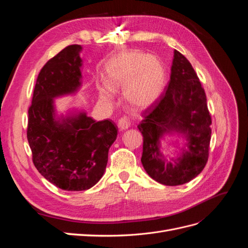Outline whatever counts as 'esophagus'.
Here are the masks:
<instances>
[{"label": "esophagus", "mask_w": 248, "mask_h": 248, "mask_svg": "<svg viewBox=\"0 0 248 248\" xmlns=\"http://www.w3.org/2000/svg\"><path fill=\"white\" fill-rule=\"evenodd\" d=\"M118 127H119V129L121 130V131H124V130H126V129H128L129 127H130L129 120L127 119L126 117L121 118V119L119 120V122H118Z\"/></svg>", "instance_id": "1"}]
</instances>
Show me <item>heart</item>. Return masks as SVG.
<instances>
[{
	"label": "heart",
	"mask_w": 248,
	"mask_h": 248,
	"mask_svg": "<svg viewBox=\"0 0 248 248\" xmlns=\"http://www.w3.org/2000/svg\"><path fill=\"white\" fill-rule=\"evenodd\" d=\"M106 84L98 89L104 102L114 100V93L123 91L126 106L142 111L158 102L167 82L166 67L159 58L140 50H124L112 57L104 70Z\"/></svg>",
	"instance_id": "obj_1"
}]
</instances>
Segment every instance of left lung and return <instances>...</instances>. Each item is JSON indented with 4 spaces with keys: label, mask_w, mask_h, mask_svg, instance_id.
<instances>
[{
    "label": "left lung",
    "mask_w": 248,
    "mask_h": 248,
    "mask_svg": "<svg viewBox=\"0 0 248 248\" xmlns=\"http://www.w3.org/2000/svg\"><path fill=\"white\" fill-rule=\"evenodd\" d=\"M211 116L196 71L181 52L174 50L167 91L155 107L145 111L138 126L142 134L141 163L147 174L163 185L191 181L204 170L211 140ZM176 136V157L169 161L161 141Z\"/></svg>",
    "instance_id": "left-lung-1"
}]
</instances>
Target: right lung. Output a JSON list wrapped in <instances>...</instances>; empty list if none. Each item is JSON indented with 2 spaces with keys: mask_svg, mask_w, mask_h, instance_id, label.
<instances>
[{
  "mask_svg": "<svg viewBox=\"0 0 248 248\" xmlns=\"http://www.w3.org/2000/svg\"><path fill=\"white\" fill-rule=\"evenodd\" d=\"M82 47L69 46L43 66L29 108L27 137L36 169L63 190L81 191L103 176L118 127L96 122L84 109L58 115L55 99L77 94L82 84Z\"/></svg>",
  "mask_w": 248,
  "mask_h": 248,
  "instance_id": "right-lung-1",
  "label": "right lung"
}]
</instances>
